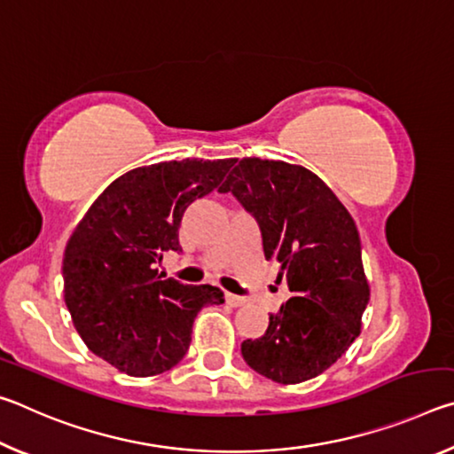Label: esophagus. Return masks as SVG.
Instances as JSON below:
<instances>
[{
  "mask_svg": "<svg viewBox=\"0 0 454 454\" xmlns=\"http://www.w3.org/2000/svg\"><path fill=\"white\" fill-rule=\"evenodd\" d=\"M224 298H226V302H228L230 306H242V304H246V298L236 296V294H230V292H226Z\"/></svg>",
  "mask_w": 454,
  "mask_h": 454,
  "instance_id": "1",
  "label": "esophagus"
}]
</instances>
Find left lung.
<instances>
[{
    "label": "left lung",
    "instance_id": "left-lung-1",
    "mask_svg": "<svg viewBox=\"0 0 454 454\" xmlns=\"http://www.w3.org/2000/svg\"><path fill=\"white\" fill-rule=\"evenodd\" d=\"M220 192L256 218L264 256L294 294L242 342L246 364L280 384L310 380L355 342L371 301L355 220L317 174L282 160H240Z\"/></svg>",
    "mask_w": 454,
    "mask_h": 454
}]
</instances>
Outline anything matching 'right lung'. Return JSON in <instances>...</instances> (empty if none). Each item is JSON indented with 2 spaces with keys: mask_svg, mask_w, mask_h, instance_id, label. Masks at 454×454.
Segmentation results:
<instances>
[{
  "mask_svg": "<svg viewBox=\"0 0 454 454\" xmlns=\"http://www.w3.org/2000/svg\"><path fill=\"white\" fill-rule=\"evenodd\" d=\"M236 160L160 162L114 180L75 226L64 252V298L86 347L129 376L170 371L188 352L210 284L160 280L164 252H180L184 212L224 180Z\"/></svg>",
  "mask_w": 454,
  "mask_h": 454,
  "instance_id": "add662e5",
  "label": "right lung"
}]
</instances>
